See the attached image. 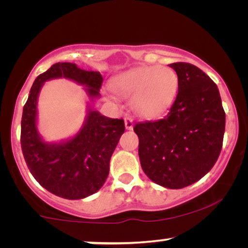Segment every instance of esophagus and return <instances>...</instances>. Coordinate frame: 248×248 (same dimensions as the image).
Returning <instances> with one entry per match:
<instances>
[{"label": "esophagus", "mask_w": 248, "mask_h": 248, "mask_svg": "<svg viewBox=\"0 0 248 248\" xmlns=\"http://www.w3.org/2000/svg\"><path fill=\"white\" fill-rule=\"evenodd\" d=\"M124 122H125V128H126V130L128 131L133 130V120H132L131 117H126L124 120Z\"/></svg>", "instance_id": "1"}]
</instances>
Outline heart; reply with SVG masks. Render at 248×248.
<instances>
[{"label":"heart","instance_id":"heart-1","mask_svg":"<svg viewBox=\"0 0 248 248\" xmlns=\"http://www.w3.org/2000/svg\"><path fill=\"white\" fill-rule=\"evenodd\" d=\"M110 89L117 96L133 97L131 105L135 114L152 120L165 114L174 104L178 76L169 66H138L115 77Z\"/></svg>","mask_w":248,"mask_h":248}]
</instances>
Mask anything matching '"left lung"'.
Here are the masks:
<instances>
[{"label": "left lung", "instance_id": "1", "mask_svg": "<svg viewBox=\"0 0 248 248\" xmlns=\"http://www.w3.org/2000/svg\"><path fill=\"white\" fill-rule=\"evenodd\" d=\"M178 76V93L167 116L138 123L139 157L155 184L178 189L198 182L218 160L226 114L217 84L189 63L169 64Z\"/></svg>", "mask_w": 248, "mask_h": 248}]
</instances>
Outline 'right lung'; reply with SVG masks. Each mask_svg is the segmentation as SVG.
I'll list each match as a JSON object with an SVG mask.
<instances>
[{"instance_id": "1", "label": "right lung", "mask_w": 248, "mask_h": 248, "mask_svg": "<svg viewBox=\"0 0 248 248\" xmlns=\"http://www.w3.org/2000/svg\"><path fill=\"white\" fill-rule=\"evenodd\" d=\"M72 80L84 87L93 101L100 97L103 77L74 63H56L36 78L21 120V149L37 182L60 198L80 200L103 187L109 174L111 155L124 133L123 120L109 118L88 104L87 117L74 137L61 142L43 140L37 128V101L44 83L52 79Z\"/></svg>"}]
</instances>
